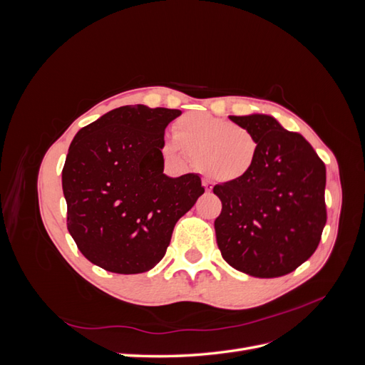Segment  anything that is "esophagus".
Masks as SVG:
<instances>
[{"label":"esophagus","instance_id":"obj_1","mask_svg":"<svg viewBox=\"0 0 365 365\" xmlns=\"http://www.w3.org/2000/svg\"><path fill=\"white\" fill-rule=\"evenodd\" d=\"M202 185H204V189H205L207 192H212L213 185H212V182H210L208 180H202Z\"/></svg>","mask_w":365,"mask_h":365}]
</instances>
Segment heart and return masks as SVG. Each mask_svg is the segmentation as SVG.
Here are the masks:
<instances>
[{
	"instance_id": "obj_1",
	"label": "heart",
	"mask_w": 365,
	"mask_h": 365,
	"mask_svg": "<svg viewBox=\"0 0 365 365\" xmlns=\"http://www.w3.org/2000/svg\"><path fill=\"white\" fill-rule=\"evenodd\" d=\"M163 153L172 160L187 155L208 178L235 182L254 169L259 140L244 126L208 114L189 113L173 123V137L163 141Z\"/></svg>"
}]
</instances>
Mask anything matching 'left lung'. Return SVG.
Masks as SVG:
<instances>
[{
	"label": "left lung",
	"instance_id": "obj_1",
	"mask_svg": "<svg viewBox=\"0 0 365 365\" xmlns=\"http://www.w3.org/2000/svg\"><path fill=\"white\" fill-rule=\"evenodd\" d=\"M231 121L259 140V157L244 180L222 182L215 220L220 254L235 269L272 279L295 271L315 252L327 220L326 165L298 132L269 115Z\"/></svg>",
	"mask_w": 365,
	"mask_h": 365
}]
</instances>
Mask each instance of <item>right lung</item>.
<instances>
[{
    "mask_svg": "<svg viewBox=\"0 0 365 365\" xmlns=\"http://www.w3.org/2000/svg\"><path fill=\"white\" fill-rule=\"evenodd\" d=\"M180 109L128 105L82 128L62 169L67 228L97 267L140 274L164 257L175 224L204 193L201 178L163 173L164 130Z\"/></svg>",
    "mask_w": 365,
    "mask_h": 365,
    "instance_id": "1",
    "label": "right lung"
}]
</instances>
